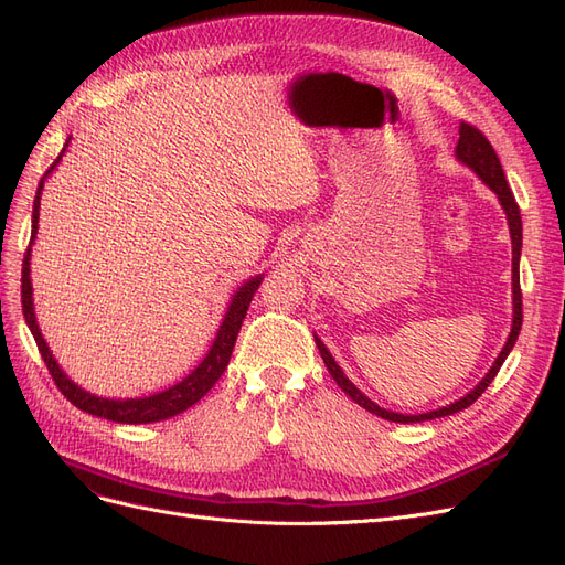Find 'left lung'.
Instances as JSON below:
<instances>
[{
	"label": "left lung",
	"instance_id": "1",
	"mask_svg": "<svg viewBox=\"0 0 565 565\" xmlns=\"http://www.w3.org/2000/svg\"><path fill=\"white\" fill-rule=\"evenodd\" d=\"M456 158L466 162L468 167H472V170L479 174V179H482L491 191L498 195L500 204H503L505 214H508V223H510V235H512V284H514V321H512V332L510 338L503 347V351H500V356L495 359L493 367L489 370L487 377L477 384V388H472L466 398L456 401L443 409H435V412H428V414H395V412H388V409H382L380 405H374L370 398H365V395L353 386L347 377L344 372L340 370V365L335 363V359L330 356V351L326 349V344L317 338V347L321 351V359L330 372V377L338 382V386L349 395V398L353 403H359L363 409L372 412L382 416V419H388V422H395V424H416V422H430V419H440V416H447V414H456L461 412L466 407H470L479 395H482L489 384L493 382V377L498 374L500 365L505 363L508 353L512 351L516 338H519V330H521V321H524V307H521V286H519V254H521V214H519V204L514 200V193L510 191L508 185V179H505V172H503V164H500L495 151L491 141L484 137L482 130H477L475 125L461 120V125H458V146H456Z\"/></svg>",
	"mask_w": 565,
	"mask_h": 565
}]
</instances>
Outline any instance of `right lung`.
<instances>
[{
    "label": "right lung",
    "mask_w": 565,
    "mask_h": 565,
    "mask_svg": "<svg viewBox=\"0 0 565 565\" xmlns=\"http://www.w3.org/2000/svg\"><path fill=\"white\" fill-rule=\"evenodd\" d=\"M70 143V139H67ZM65 153V149H62ZM62 153L55 158V162L49 167V172H53V167L60 162ZM49 172L44 174V179L49 177ZM44 179L39 181L36 188V198H34V212H32V237H30V246L25 250V260H23V286H20V298H23V315L25 321L32 330L34 342L39 347L41 359H44L51 377L55 382V386L62 391L65 398L93 416H102V419H109V422H118V424H151V422H162V419H170V416H177L181 412H185L188 407H193L202 395H206V391L212 388L221 374L227 367L230 356H233V349L237 342V332L242 328V321L246 317V309L250 305V298H254L256 288L260 284V277L248 279L233 298L227 307V315L218 328V335L209 349L206 359L188 374V377L179 384H174L172 388H167L162 393L149 395V398H135V401H107V398H97V395H90L83 388H78L72 380H67V374L62 372L53 359V353L49 351L44 338H41L36 319H34V307H32V284H30V248L32 242L36 237V223H39V200H41V188H44Z\"/></svg>",
    "instance_id": "add662e5"
}]
</instances>
